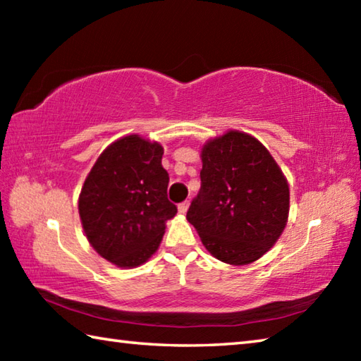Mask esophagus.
Masks as SVG:
<instances>
[{
	"label": "esophagus",
	"mask_w": 361,
	"mask_h": 361,
	"mask_svg": "<svg viewBox=\"0 0 361 361\" xmlns=\"http://www.w3.org/2000/svg\"><path fill=\"white\" fill-rule=\"evenodd\" d=\"M188 209H189V200H185V202H181V204L178 205V212H180V213H186Z\"/></svg>",
	"instance_id": "esophagus-1"
}]
</instances>
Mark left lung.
Masks as SVG:
<instances>
[{
  "label": "left lung",
  "mask_w": 361,
  "mask_h": 361,
  "mask_svg": "<svg viewBox=\"0 0 361 361\" xmlns=\"http://www.w3.org/2000/svg\"><path fill=\"white\" fill-rule=\"evenodd\" d=\"M288 210V183L258 140L231 130L204 146L200 191L186 218L216 259L242 266L261 258Z\"/></svg>",
  "instance_id": "obj_1"
}]
</instances>
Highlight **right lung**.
I'll use <instances>...</instances> for the list:
<instances>
[{
	"label": "right lung",
	"instance_id": "1",
	"mask_svg": "<svg viewBox=\"0 0 361 361\" xmlns=\"http://www.w3.org/2000/svg\"><path fill=\"white\" fill-rule=\"evenodd\" d=\"M164 149L138 135L118 140L102 152L84 181L79 216L97 253L119 267L143 264L176 215L167 197Z\"/></svg>",
	"mask_w": 361,
	"mask_h": 361
}]
</instances>
